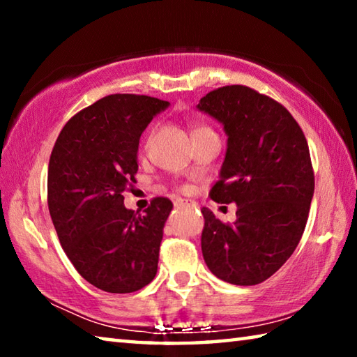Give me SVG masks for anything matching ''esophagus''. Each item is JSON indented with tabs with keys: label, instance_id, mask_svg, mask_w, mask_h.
I'll list each match as a JSON object with an SVG mask.
<instances>
[{
	"label": "esophagus",
	"instance_id": "esophagus-1",
	"mask_svg": "<svg viewBox=\"0 0 357 357\" xmlns=\"http://www.w3.org/2000/svg\"><path fill=\"white\" fill-rule=\"evenodd\" d=\"M176 204H187V206H195V203L190 202V200H183V198L176 200Z\"/></svg>",
	"mask_w": 357,
	"mask_h": 357
}]
</instances>
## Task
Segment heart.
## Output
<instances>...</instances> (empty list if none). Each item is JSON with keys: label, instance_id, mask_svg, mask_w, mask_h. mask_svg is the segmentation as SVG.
I'll use <instances>...</instances> for the list:
<instances>
[{"label": "heart", "instance_id": "obj_1", "mask_svg": "<svg viewBox=\"0 0 357 357\" xmlns=\"http://www.w3.org/2000/svg\"><path fill=\"white\" fill-rule=\"evenodd\" d=\"M204 130H209V128H206V126H195V128L192 129V137L200 134V132H204Z\"/></svg>", "mask_w": 357, "mask_h": 357}]
</instances>
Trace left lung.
Listing matches in <instances>:
<instances>
[{
  "label": "left lung",
  "instance_id": "obj_1",
  "mask_svg": "<svg viewBox=\"0 0 357 357\" xmlns=\"http://www.w3.org/2000/svg\"><path fill=\"white\" fill-rule=\"evenodd\" d=\"M197 107L228 135L209 197L238 206L234 223L202 208L203 258L220 280L257 285L282 268L304 233L315 189L309 144L285 107L244 84L217 88Z\"/></svg>",
  "mask_w": 357,
  "mask_h": 357
}]
</instances>
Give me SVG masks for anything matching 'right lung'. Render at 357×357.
I'll return each mask as SVG.
<instances>
[{
    "mask_svg": "<svg viewBox=\"0 0 357 357\" xmlns=\"http://www.w3.org/2000/svg\"><path fill=\"white\" fill-rule=\"evenodd\" d=\"M170 105L151 96L110 94L74 114L48 162L47 202L66 255L107 293H134L154 279L173 203L153 198L140 214L123 193L137 183V151L153 116Z\"/></svg>",
    "mask_w": 357,
    "mask_h": 357,
    "instance_id": "add662e5",
    "label": "right lung"
}]
</instances>
